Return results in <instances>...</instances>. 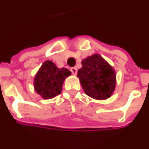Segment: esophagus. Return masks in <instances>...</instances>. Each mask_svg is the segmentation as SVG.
Wrapping results in <instances>:
<instances>
[{"label":"esophagus","instance_id":"34e87169","mask_svg":"<svg viewBox=\"0 0 149 149\" xmlns=\"http://www.w3.org/2000/svg\"><path fill=\"white\" fill-rule=\"evenodd\" d=\"M71 72L72 73L73 75H77V68H71Z\"/></svg>","mask_w":149,"mask_h":149}]
</instances>
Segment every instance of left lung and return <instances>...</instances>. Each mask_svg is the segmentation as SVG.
<instances>
[{"label": "left lung", "instance_id": "obj_1", "mask_svg": "<svg viewBox=\"0 0 149 149\" xmlns=\"http://www.w3.org/2000/svg\"><path fill=\"white\" fill-rule=\"evenodd\" d=\"M81 64L77 77L85 93L96 100L109 98L116 86V73L113 67L98 54L84 59Z\"/></svg>", "mask_w": 149, "mask_h": 149}]
</instances>
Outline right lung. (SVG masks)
<instances>
[{
    "label": "right lung",
    "instance_id": "obj_1",
    "mask_svg": "<svg viewBox=\"0 0 149 149\" xmlns=\"http://www.w3.org/2000/svg\"><path fill=\"white\" fill-rule=\"evenodd\" d=\"M71 75L68 68H59L51 60H46L34 79L35 92L43 99H51L62 91L64 80Z\"/></svg>",
    "mask_w": 149,
    "mask_h": 149
}]
</instances>
